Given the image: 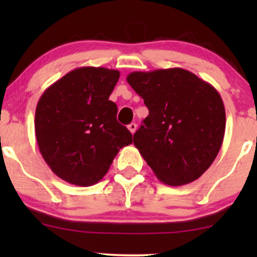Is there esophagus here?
Listing matches in <instances>:
<instances>
[{"instance_id": "34e87169", "label": "esophagus", "mask_w": 257, "mask_h": 257, "mask_svg": "<svg viewBox=\"0 0 257 257\" xmlns=\"http://www.w3.org/2000/svg\"><path fill=\"white\" fill-rule=\"evenodd\" d=\"M127 127H128L130 132H131L132 135L137 131V124H136V122H131V124H130V125L127 126Z\"/></svg>"}]
</instances>
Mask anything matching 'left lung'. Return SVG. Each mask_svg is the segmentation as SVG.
<instances>
[{
	"mask_svg": "<svg viewBox=\"0 0 257 257\" xmlns=\"http://www.w3.org/2000/svg\"><path fill=\"white\" fill-rule=\"evenodd\" d=\"M126 79L149 108L133 144L157 178L182 186L201 177L215 160L226 128L215 87L181 68L135 71Z\"/></svg>",
	"mask_w": 257,
	"mask_h": 257,
	"instance_id": "8db88e82",
	"label": "left lung"
}]
</instances>
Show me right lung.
Returning <instances> with one entry per match:
<instances>
[{
	"label": "right lung",
	"instance_id": "1",
	"mask_svg": "<svg viewBox=\"0 0 257 257\" xmlns=\"http://www.w3.org/2000/svg\"><path fill=\"white\" fill-rule=\"evenodd\" d=\"M118 70L84 66L48 87L37 103L35 133L51 171L77 186L104 178L132 135L117 121V105L108 100Z\"/></svg>",
	"mask_w": 257,
	"mask_h": 257
}]
</instances>
